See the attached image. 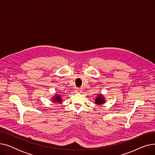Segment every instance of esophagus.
Listing matches in <instances>:
<instances>
[{
    "instance_id": "34e87169",
    "label": "esophagus",
    "mask_w": 155,
    "mask_h": 155,
    "mask_svg": "<svg viewBox=\"0 0 155 155\" xmlns=\"http://www.w3.org/2000/svg\"><path fill=\"white\" fill-rule=\"evenodd\" d=\"M82 91V88H77L76 90H75V92H81Z\"/></svg>"
}]
</instances>
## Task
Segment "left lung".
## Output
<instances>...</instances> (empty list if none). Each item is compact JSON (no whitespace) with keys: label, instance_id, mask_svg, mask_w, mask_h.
<instances>
[{"label":"left lung","instance_id":"8db88e82","mask_svg":"<svg viewBox=\"0 0 155 155\" xmlns=\"http://www.w3.org/2000/svg\"><path fill=\"white\" fill-rule=\"evenodd\" d=\"M95 102L97 104H101L104 102V99L103 98L102 96L99 95L96 97V99H95Z\"/></svg>","mask_w":155,"mask_h":155}]
</instances>
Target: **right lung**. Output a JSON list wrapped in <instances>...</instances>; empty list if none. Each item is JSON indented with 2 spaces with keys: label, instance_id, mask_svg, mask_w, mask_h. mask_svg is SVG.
Segmentation results:
<instances>
[{
  "label": "right lung",
  "instance_id": "add662e5",
  "mask_svg": "<svg viewBox=\"0 0 155 155\" xmlns=\"http://www.w3.org/2000/svg\"><path fill=\"white\" fill-rule=\"evenodd\" d=\"M61 97H60V96L59 95H56L55 96V97L54 98V99L53 100V101H54V102H61Z\"/></svg>",
  "mask_w": 155,
  "mask_h": 155
}]
</instances>
